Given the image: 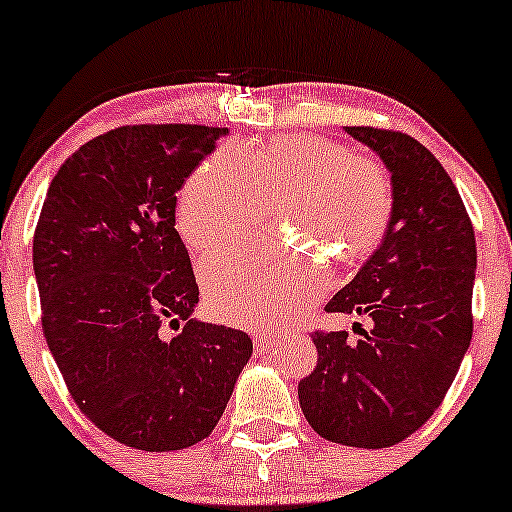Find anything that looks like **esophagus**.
Segmentation results:
<instances>
[{"label": "esophagus", "mask_w": 512, "mask_h": 512, "mask_svg": "<svg viewBox=\"0 0 512 512\" xmlns=\"http://www.w3.org/2000/svg\"><path fill=\"white\" fill-rule=\"evenodd\" d=\"M252 345H255V352L264 354L276 345V340L271 338V335H255V338H252Z\"/></svg>", "instance_id": "34e87169"}]
</instances>
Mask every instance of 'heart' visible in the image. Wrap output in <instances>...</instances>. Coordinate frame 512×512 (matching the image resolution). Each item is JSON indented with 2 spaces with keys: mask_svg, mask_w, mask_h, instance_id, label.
Segmentation results:
<instances>
[{
  "mask_svg": "<svg viewBox=\"0 0 512 512\" xmlns=\"http://www.w3.org/2000/svg\"><path fill=\"white\" fill-rule=\"evenodd\" d=\"M274 205L276 226L297 241L212 252L200 283L219 321L286 326L328 288L323 256L349 267L378 248L394 210L392 181L371 158L323 137H281L217 151L177 196V229L196 250L248 234Z\"/></svg>",
  "mask_w": 512,
  "mask_h": 512,
  "instance_id": "1",
  "label": "heart"
}]
</instances>
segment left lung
I'll list each match as a JSON object with an SVG mask.
<instances>
[{
	"instance_id": "left-lung-1",
	"label": "left lung",
	"mask_w": 512,
	"mask_h": 512,
	"mask_svg": "<svg viewBox=\"0 0 512 512\" xmlns=\"http://www.w3.org/2000/svg\"><path fill=\"white\" fill-rule=\"evenodd\" d=\"M392 174L394 210L378 250L326 312L368 316L364 338L312 335L319 364L300 380L307 423L323 439L385 449L442 404L472 340L475 231L439 160L409 134L345 127Z\"/></svg>"
}]
</instances>
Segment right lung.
<instances>
[{
	"label": "right lung",
	"mask_w": 512,
	"mask_h": 512,
	"mask_svg": "<svg viewBox=\"0 0 512 512\" xmlns=\"http://www.w3.org/2000/svg\"><path fill=\"white\" fill-rule=\"evenodd\" d=\"M224 132L127 125L87 141L51 179L35 229L58 371L96 428L141 451L208 437L252 354L248 333L193 319L196 276L174 229L177 191Z\"/></svg>",
	"instance_id": "add662e5"
}]
</instances>
